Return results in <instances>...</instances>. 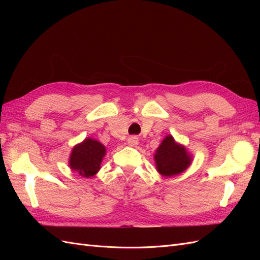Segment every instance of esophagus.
<instances>
[{
	"instance_id": "1",
	"label": "esophagus",
	"mask_w": 260,
	"mask_h": 260,
	"mask_svg": "<svg viewBox=\"0 0 260 260\" xmlns=\"http://www.w3.org/2000/svg\"><path fill=\"white\" fill-rule=\"evenodd\" d=\"M127 142H128V144H129L130 146H136V145L139 144V139H138L137 137H135V136H132V137H129V138H128Z\"/></svg>"
}]
</instances>
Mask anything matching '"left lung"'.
Returning a JSON list of instances; mask_svg holds the SVG:
<instances>
[{
  "mask_svg": "<svg viewBox=\"0 0 260 260\" xmlns=\"http://www.w3.org/2000/svg\"><path fill=\"white\" fill-rule=\"evenodd\" d=\"M156 170L162 177H175L185 171L193 161V155L171 135L165 137L154 154Z\"/></svg>",
  "mask_w": 260,
  "mask_h": 260,
  "instance_id": "1",
  "label": "left lung"
}]
</instances>
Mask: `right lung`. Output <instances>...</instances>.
<instances>
[{
  "instance_id": "add662e5",
  "label": "right lung",
  "mask_w": 260,
  "mask_h": 260,
  "mask_svg": "<svg viewBox=\"0 0 260 260\" xmlns=\"http://www.w3.org/2000/svg\"><path fill=\"white\" fill-rule=\"evenodd\" d=\"M106 155V147L92 138H85L81 143L73 147L68 165L72 170L84 178L95 176L101 169V164Z\"/></svg>"
}]
</instances>
